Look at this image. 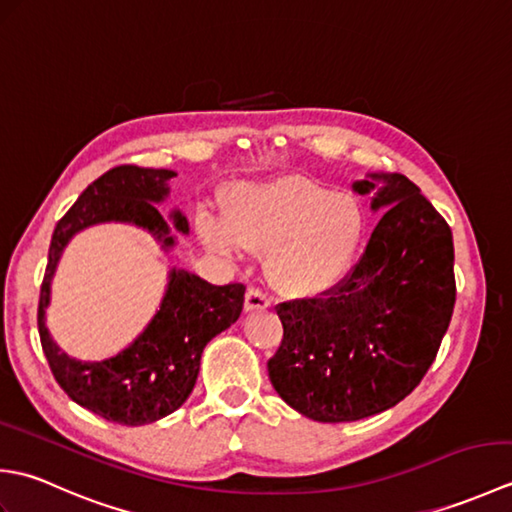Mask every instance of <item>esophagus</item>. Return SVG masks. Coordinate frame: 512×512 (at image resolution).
Returning <instances> with one entry per match:
<instances>
[{
    "mask_svg": "<svg viewBox=\"0 0 512 512\" xmlns=\"http://www.w3.org/2000/svg\"><path fill=\"white\" fill-rule=\"evenodd\" d=\"M270 306V297L264 290H259L255 286H250L246 290V299H244V310L246 312H255V310H264Z\"/></svg>",
    "mask_w": 512,
    "mask_h": 512,
    "instance_id": "34e87169",
    "label": "esophagus"
}]
</instances>
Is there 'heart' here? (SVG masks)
<instances>
[{"instance_id":"b5f03b06","label":"heart","mask_w":512,"mask_h":512,"mask_svg":"<svg viewBox=\"0 0 512 512\" xmlns=\"http://www.w3.org/2000/svg\"><path fill=\"white\" fill-rule=\"evenodd\" d=\"M204 244L224 255L268 253L266 275L279 292L312 297L334 288L363 242L365 211L352 193L303 176L242 182L228 193V222L198 215Z\"/></svg>"}]
</instances>
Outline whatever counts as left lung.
<instances>
[{
	"label": "left lung",
	"instance_id": "1",
	"mask_svg": "<svg viewBox=\"0 0 512 512\" xmlns=\"http://www.w3.org/2000/svg\"><path fill=\"white\" fill-rule=\"evenodd\" d=\"M383 179L384 187L377 182ZM382 211L339 284L277 303L284 339L268 361L277 394L319 422L361 420L409 396L436 361L455 306L453 235L402 173L354 184Z\"/></svg>",
	"mask_w": 512,
	"mask_h": 512
}]
</instances>
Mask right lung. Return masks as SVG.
<instances>
[{"mask_svg":"<svg viewBox=\"0 0 512 512\" xmlns=\"http://www.w3.org/2000/svg\"><path fill=\"white\" fill-rule=\"evenodd\" d=\"M169 169L121 165L96 178L54 226L46 275L41 281L37 325L52 376L76 405L110 422L140 427L176 411L193 391L204 345L231 328L244 308V284L213 286L187 270H171L167 295L138 339L107 361L83 363L61 352L46 330L50 281L74 233L99 222H129L173 246L169 226L154 202L169 193ZM173 224L189 233V222L173 211Z\"/></svg>","mask_w":512,"mask_h":512,"instance_id":"1","label":"right lung"}]
</instances>
